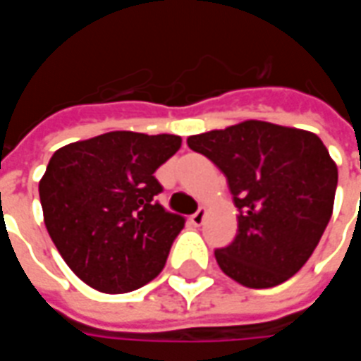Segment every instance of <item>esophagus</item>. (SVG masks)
<instances>
[{
    "label": "esophagus",
    "instance_id": "1",
    "mask_svg": "<svg viewBox=\"0 0 361 361\" xmlns=\"http://www.w3.org/2000/svg\"><path fill=\"white\" fill-rule=\"evenodd\" d=\"M207 207H201V209H199V211L195 212V214H191V224H193V226H201V224H203L204 222V216H207Z\"/></svg>",
    "mask_w": 361,
    "mask_h": 361
}]
</instances>
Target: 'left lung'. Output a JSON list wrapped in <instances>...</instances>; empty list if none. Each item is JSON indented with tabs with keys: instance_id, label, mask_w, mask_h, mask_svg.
<instances>
[{
	"instance_id": "obj_1",
	"label": "left lung",
	"mask_w": 361,
	"mask_h": 361,
	"mask_svg": "<svg viewBox=\"0 0 361 361\" xmlns=\"http://www.w3.org/2000/svg\"><path fill=\"white\" fill-rule=\"evenodd\" d=\"M226 176L238 234L214 251L222 272L245 288H272L294 276L331 220L338 170L317 135L247 119L191 135Z\"/></svg>"
}]
</instances>
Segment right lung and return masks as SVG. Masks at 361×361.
<instances>
[{"label": "right lung", "mask_w": 361, "mask_h": 361, "mask_svg": "<svg viewBox=\"0 0 361 361\" xmlns=\"http://www.w3.org/2000/svg\"><path fill=\"white\" fill-rule=\"evenodd\" d=\"M180 135L110 131L54 152L38 183L44 224L67 267L104 294L145 286L166 265L183 216L157 203Z\"/></svg>", "instance_id": "obj_1"}]
</instances>
